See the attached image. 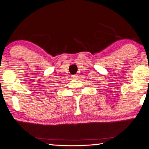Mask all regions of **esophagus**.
<instances>
[{
    "instance_id": "obj_1",
    "label": "esophagus",
    "mask_w": 149,
    "mask_h": 149,
    "mask_svg": "<svg viewBox=\"0 0 149 149\" xmlns=\"http://www.w3.org/2000/svg\"><path fill=\"white\" fill-rule=\"evenodd\" d=\"M77 77H78L77 75H72V79H77Z\"/></svg>"
}]
</instances>
